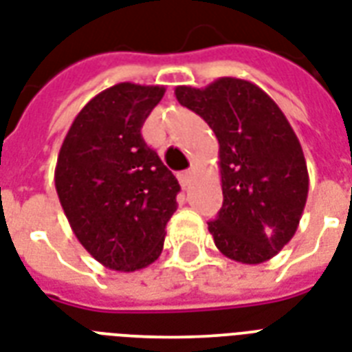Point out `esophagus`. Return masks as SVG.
<instances>
[{
    "mask_svg": "<svg viewBox=\"0 0 352 352\" xmlns=\"http://www.w3.org/2000/svg\"><path fill=\"white\" fill-rule=\"evenodd\" d=\"M178 178H179V184H182V187H184V189H187L190 184V178H192V170H184V173H179Z\"/></svg>",
    "mask_w": 352,
    "mask_h": 352,
    "instance_id": "1",
    "label": "esophagus"
}]
</instances>
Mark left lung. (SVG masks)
<instances>
[{
    "label": "left lung",
    "mask_w": 352,
    "mask_h": 352,
    "mask_svg": "<svg viewBox=\"0 0 352 352\" xmlns=\"http://www.w3.org/2000/svg\"><path fill=\"white\" fill-rule=\"evenodd\" d=\"M174 95L219 139L224 204L207 222L214 244L236 263H266L296 235L309 196V170L294 128L275 100L244 78L178 86Z\"/></svg>",
    "instance_id": "1"
}]
</instances>
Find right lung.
<instances>
[{
    "label": "right lung",
    "instance_id": "add662e5",
    "mask_svg": "<svg viewBox=\"0 0 352 352\" xmlns=\"http://www.w3.org/2000/svg\"><path fill=\"white\" fill-rule=\"evenodd\" d=\"M163 95V86L116 84L78 111L60 146L54 187L67 222L84 250L116 272L154 263L178 209V179L141 135Z\"/></svg>",
    "mask_w": 352,
    "mask_h": 352
}]
</instances>
